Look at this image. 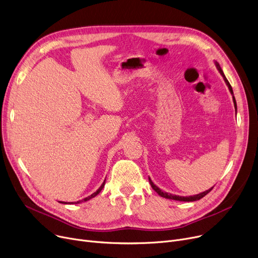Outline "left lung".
Returning a JSON list of instances; mask_svg holds the SVG:
<instances>
[{"label":"left lung","mask_w":258,"mask_h":258,"mask_svg":"<svg viewBox=\"0 0 258 258\" xmlns=\"http://www.w3.org/2000/svg\"><path fill=\"white\" fill-rule=\"evenodd\" d=\"M214 64H215V67H216V69L219 70V72H220V73H221V75L223 76V78H224V80H225V83H226V85H227V87H228V89H229L230 93H231V95H232L233 103H234V107H235V111H236L237 106H236V101H235V97H234V94H233L232 87H231V85L229 84L228 79L226 78V76H225V74H224V72H223V70H222V68H221L220 63H219L218 61H214ZM148 180H150L151 186L153 187L154 190H155V191H156L160 197H162V198H165V199H169V200H174V201H181V202H195V201L201 200L202 198H204L207 194H209V192L211 191V189L213 188V187H211L210 189H208V190H206V191H204V192H201V194H199V195L189 196V197H181V196H175V195H171V194H168V192H166V191L161 190V189H160L158 186H156V185L153 183V181L151 180V178H148Z\"/></svg>","instance_id":"8db88e82"}]
</instances>
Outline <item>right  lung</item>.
Returning <instances> with one entry per match:
<instances>
[{
	"instance_id": "add662e5",
	"label": "right lung",
	"mask_w": 258,
	"mask_h": 258,
	"mask_svg": "<svg viewBox=\"0 0 258 258\" xmlns=\"http://www.w3.org/2000/svg\"><path fill=\"white\" fill-rule=\"evenodd\" d=\"M104 184H105V180L103 181V183L101 184V186L97 189L96 191H95L94 194H92L91 196H89V197H87V198H85V199H83V200H80V201H77V202H75V203H73V202H71L72 204H79V203H83V202H87V201H89V200H91V199H93V198H95L96 197L101 190H102V188L104 187ZM61 203V202H60ZM71 203H67V202H62V204H71Z\"/></svg>"
}]
</instances>
